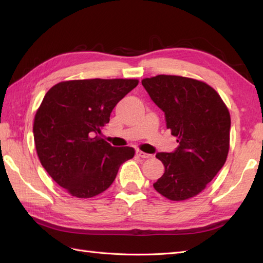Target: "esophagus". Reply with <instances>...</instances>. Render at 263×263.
<instances>
[{"instance_id":"34e87169","label":"esophagus","mask_w":263,"mask_h":263,"mask_svg":"<svg viewBox=\"0 0 263 263\" xmlns=\"http://www.w3.org/2000/svg\"><path fill=\"white\" fill-rule=\"evenodd\" d=\"M137 155H138V157H140V158H150V157H152V155L143 153V152H141V150H138Z\"/></svg>"}]
</instances>
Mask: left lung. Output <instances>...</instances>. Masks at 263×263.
Instances as JSON below:
<instances>
[{
  "instance_id": "8db88e82",
  "label": "left lung",
  "mask_w": 263,
  "mask_h": 263,
  "mask_svg": "<svg viewBox=\"0 0 263 263\" xmlns=\"http://www.w3.org/2000/svg\"><path fill=\"white\" fill-rule=\"evenodd\" d=\"M141 82L165 113L166 126L178 142L174 153L156 155L165 173L154 187L172 201L193 198L225 164L230 150V111L215 89L203 81L159 74Z\"/></svg>"
}]
</instances>
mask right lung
<instances>
[{
	"instance_id": "1",
	"label": "right lung",
	"mask_w": 263,
	"mask_h": 263,
	"mask_svg": "<svg viewBox=\"0 0 263 263\" xmlns=\"http://www.w3.org/2000/svg\"><path fill=\"white\" fill-rule=\"evenodd\" d=\"M137 79L62 81L46 92L33 121L41 164L53 180L77 198L107 190L132 147H111L102 138L116 104L138 86Z\"/></svg>"
}]
</instances>
